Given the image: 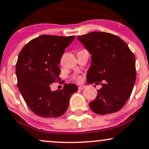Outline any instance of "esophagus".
Masks as SVG:
<instances>
[{
    "instance_id": "1",
    "label": "esophagus",
    "mask_w": 149,
    "mask_h": 149,
    "mask_svg": "<svg viewBox=\"0 0 149 149\" xmlns=\"http://www.w3.org/2000/svg\"><path fill=\"white\" fill-rule=\"evenodd\" d=\"M85 88H86V86H85V85H80L79 87H78V89L80 90H83V89H85Z\"/></svg>"
}]
</instances>
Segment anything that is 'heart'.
I'll return each instance as SVG.
<instances>
[{"instance_id": "heart-1", "label": "heart", "mask_w": 149, "mask_h": 149, "mask_svg": "<svg viewBox=\"0 0 149 149\" xmlns=\"http://www.w3.org/2000/svg\"><path fill=\"white\" fill-rule=\"evenodd\" d=\"M78 79H79V80H80V78H78Z\"/></svg>"}]
</instances>
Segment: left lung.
I'll list each match as a JSON object with an SVG mask.
<instances>
[{
	"label": "left lung",
	"instance_id": "1",
	"mask_svg": "<svg viewBox=\"0 0 149 149\" xmlns=\"http://www.w3.org/2000/svg\"><path fill=\"white\" fill-rule=\"evenodd\" d=\"M91 54L88 84L101 83L95 100L89 103L95 113L118 111L130 97L136 80L135 58L124 40L113 34L94 31L78 36Z\"/></svg>",
	"mask_w": 149,
	"mask_h": 149
}]
</instances>
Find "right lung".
Segmentation results:
<instances>
[{
  "instance_id": "obj_1",
  "label": "right lung",
  "mask_w": 149,
  "mask_h": 149,
  "mask_svg": "<svg viewBox=\"0 0 149 149\" xmlns=\"http://www.w3.org/2000/svg\"><path fill=\"white\" fill-rule=\"evenodd\" d=\"M75 36L42 35L31 40L20 51L16 64L17 86L26 104L36 115L56 118L67 110L75 84H65L61 90L52 91L50 85L59 81L58 65L65 49Z\"/></svg>"
}]
</instances>
